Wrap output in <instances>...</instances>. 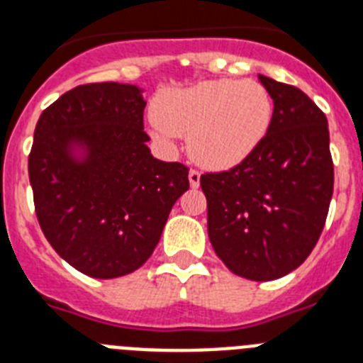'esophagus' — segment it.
I'll return each mask as SVG.
<instances>
[{"label": "esophagus", "instance_id": "1", "mask_svg": "<svg viewBox=\"0 0 363 363\" xmlns=\"http://www.w3.org/2000/svg\"><path fill=\"white\" fill-rule=\"evenodd\" d=\"M188 179H190V186L197 188L199 186V181H201V173L197 172V169H190V173H188Z\"/></svg>", "mask_w": 363, "mask_h": 363}]
</instances>
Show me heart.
Segmentation results:
<instances>
[{
    "instance_id": "heart-1",
    "label": "heart",
    "mask_w": 363,
    "mask_h": 363,
    "mask_svg": "<svg viewBox=\"0 0 363 363\" xmlns=\"http://www.w3.org/2000/svg\"><path fill=\"white\" fill-rule=\"evenodd\" d=\"M273 118V99L258 81L218 79L158 97L151 116L158 136H188L201 166L228 169L258 147Z\"/></svg>"
}]
</instances>
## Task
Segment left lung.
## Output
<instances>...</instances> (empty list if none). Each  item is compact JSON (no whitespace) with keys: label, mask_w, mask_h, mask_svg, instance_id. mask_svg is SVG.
I'll return each mask as SVG.
<instances>
[{"label":"left lung","mask_w":363,"mask_h":363,"mask_svg":"<svg viewBox=\"0 0 363 363\" xmlns=\"http://www.w3.org/2000/svg\"><path fill=\"white\" fill-rule=\"evenodd\" d=\"M273 118L258 147L227 172L201 175L208 238L234 275L275 280L315 247L334 190L327 116L303 90L258 75Z\"/></svg>","instance_id":"8db88e82"}]
</instances>
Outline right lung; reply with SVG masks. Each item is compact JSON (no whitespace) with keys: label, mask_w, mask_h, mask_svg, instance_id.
<instances>
[{"label":"right lung","mask_w":363,"mask_h":363,"mask_svg":"<svg viewBox=\"0 0 363 363\" xmlns=\"http://www.w3.org/2000/svg\"><path fill=\"white\" fill-rule=\"evenodd\" d=\"M145 101L135 84L75 86L45 108L29 153L42 233L77 271L116 279L144 266L188 167L151 155Z\"/></svg>","instance_id":"add662e5"}]
</instances>
